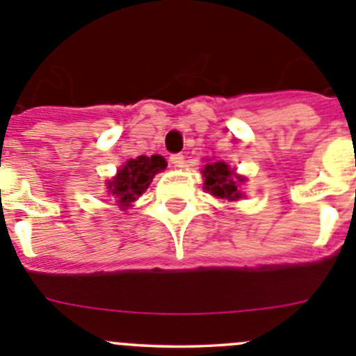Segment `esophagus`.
Here are the masks:
<instances>
[{
	"label": "esophagus",
	"instance_id": "esophagus-1",
	"mask_svg": "<svg viewBox=\"0 0 356 356\" xmlns=\"http://www.w3.org/2000/svg\"><path fill=\"white\" fill-rule=\"evenodd\" d=\"M169 160H171L172 165H176V168H180L181 163L185 162V156L181 155V153H175V155H171V159H169Z\"/></svg>",
	"mask_w": 356,
	"mask_h": 356
}]
</instances>
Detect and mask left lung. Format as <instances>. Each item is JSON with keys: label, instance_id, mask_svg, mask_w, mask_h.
I'll return each mask as SVG.
<instances>
[{"label": "left lung", "instance_id": "1", "mask_svg": "<svg viewBox=\"0 0 356 356\" xmlns=\"http://www.w3.org/2000/svg\"><path fill=\"white\" fill-rule=\"evenodd\" d=\"M203 176H205V188L210 191L213 196L229 201H235L238 197H242V194L238 193L237 188V181L242 180L237 178V181H235L234 172L229 171L225 162L207 163Z\"/></svg>", "mask_w": 356, "mask_h": 356}]
</instances>
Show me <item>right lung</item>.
I'll use <instances>...</instances> for the list:
<instances>
[{
    "instance_id": "add662e5",
    "label": "right lung",
    "mask_w": 356,
    "mask_h": 356,
    "mask_svg": "<svg viewBox=\"0 0 356 356\" xmlns=\"http://www.w3.org/2000/svg\"><path fill=\"white\" fill-rule=\"evenodd\" d=\"M165 160L159 155L137 156L128 160L114 180L108 181V193L115 196V201L127 210L130 203H134L140 194L146 193L153 176L165 169Z\"/></svg>"
}]
</instances>
